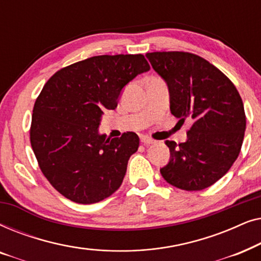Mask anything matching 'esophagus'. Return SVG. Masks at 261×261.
Wrapping results in <instances>:
<instances>
[{
	"instance_id": "1",
	"label": "esophagus",
	"mask_w": 261,
	"mask_h": 261,
	"mask_svg": "<svg viewBox=\"0 0 261 261\" xmlns=\"http://www.w3.org/2000/svg\"><path fill=\"white\" fill-rule=\"evenodd\" d=\"M140 140H141V142L142 144H144L145 146H148V145H152V144H154V140H153V139H151V138H148V137H141L140 138Z\"/></svg>"
}]
</instances>
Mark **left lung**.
<instances>
[{
    "label": "left lung",
    "instance_id": "obj_1",
    "mask_svg": "<svg viewBox=\"0 0 261 261\" xmlns=\"http://www.w3.org/2000/svg\"><path fill=\"white\" fill-rule=\"evenodd\" d=\"M146 57L169 87L171 114L181 123L191 122L187 141H165L171 158L160 173L181 190L209 188L240 153L246 129L240 94L226 74L194 53L152 52Z\"/></svg>",
    "mask_w": 261,
    "mask_h": 261
}]
</instances>
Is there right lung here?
Returning a JSON list of instances; mask_svg holds the SVG:
<instances>
[{
  "mask_svg": "<svg viewBox=\"0 0 261 261\" xmlns=\"http://www.w3.org/2000/svg\"><path fill=\"white\" fill-rule=\"evenodd\" d=\"M148 70L142 55H105L63 67L46 82L34 103L31 145L41 172L64 197L92 204L122 184L139 137L127 132L110 140L98 126L124 85Z\"/></svg>",
  "mask_w": 261,
  "mask_h": 261,
  "instance_id": "1",
  "label": "right lung"
}]
</instances>
